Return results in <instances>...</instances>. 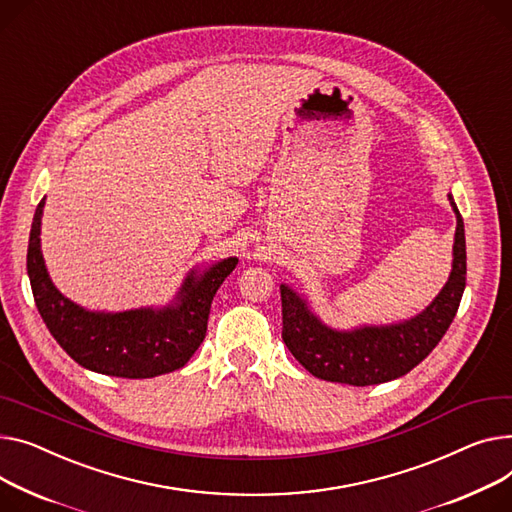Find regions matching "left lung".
Returning <instances> with one entry per match:
<instances>
[{
  "label": "left lung",
  "mask_w": 512,
  "mask_h": 512,
  "mask_svg": "<svg viewBox=\"0 0 512 512\" xmlns=\"http://www.w3.org/2000/svg\"><path fill=\"white\" fill-rule=\"evenodd\" d=\"M449 201L457 216L453 269L445 288L420 315L393 325L337 331L311 313L306 300L290 286H280L282 339L313 377L354 387L379 385L403 377L436 348L457 315L467 274L463 218L453 195Z\"/></svg>",
  "instance_id": "1"
}]
</instances>
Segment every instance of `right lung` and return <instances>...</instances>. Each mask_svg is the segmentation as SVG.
<instances>
[{
	"label": "right lung",
	"mask_w": 512,
	"mask_h": 512,
	"mask_svg": "<svg viewBox=\"0 0 512 512\" xmlns=\"http://www.w3.org/2000/svg\"><path fill=\"white\" fill-rule=\"evenodd\" d=\"M45 197L32 218L26 269L37 309L57 344L80 366L121 379H152L183 368L208 331L212 300L238 259L191 269L175 300L162 309L86 311L51 282L41 253Z\"/></svg>",
	"instance_id": "right-lung-1"
}]
</instances>
